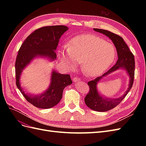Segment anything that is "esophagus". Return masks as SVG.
I'll return each mask as SVG.
<instances>
[{
	"label": "esophagus",
	"mask_w": 146,
	"mask_h": 146,
	"mask_svg": "<svg viewBox=\"0 0 146 146\" xmlns=\"http://www.w3.org/2000/svg\"><path fill=\"white\" fill-rule=\"evenodd\" d=\"M72 80H73V81L75 82V83H76V82H79V81H80V78H78V77H74L73 78H72Z\"/></svg>",
	"instance_id": "1"
}]
</instances>
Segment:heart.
I'll return each instance as SVG.
<instances>
[{
    "mask_svg": "<svg viewBox=\"0 0 146 146\" xmlns=\"http://www.w3.org/2000/svg\"><path fill=\"white\" fill-rule=\"evenodd\" d=\"M60 62L68 69L79 63L83 72L88 76L102 74L113 63L116 56L114 46L93 35H79L70 40L67 47L58 52Z\"/></svg>",
    "mask_w": 146,
    "mask_h": 146,
    "instance_id": "1",
    "label": "heart"
}]
</instances>
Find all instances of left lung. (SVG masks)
I'll list each match as a JSON object with an SVG mask.
<instances>
[{"mask_svg":"<svg viewBox=\"0 0 146 146\" xmlns=\"http://www.w3.org/2000/svg\"><path fill=\"white\" fill-rule=\"evenodd\" d=\"M94 30L105 35L111 39L116 47L118 56V59L115 65L102 76L97 77L94 80L88 83V86H90V92L85 98L86 105L94 111L104 112L116 107L125 98L128 92L131 90L134 80L135 62L134 55L130 52L129 47L122 37L106 30L94 29ZM119 69L125 70L129 77V87L125 93L118 98H107L100 95L97 90V83L101 79Z\"/></svg>","mask_w":146,"mask_h":146,"instance_id":"1","label":"left lung"}]
</instances>
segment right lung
I'll use <instances>...</instances> for the list:
<instances>
[{
	"label": "right lung",
	"instance_id": "1",
	"mask_svg": "<svg viewBox=\"0 0 146 146\" xmlns=\"http://www.w3.org/2000/svg\"><path fill=\"white\" fill-rule=\"evenodd\" d=\"M68 30V27L64 25L38 29L26 38L18 51L15 63L16 86L25 99L37 108L47 109L58 104L62 98L64 88L72 83L69 74H61L52 70L49 86L42 93L34 95L23 90L20 83L21 74L34 59L38 57L54 61L60 39Z\"/></svg>",
	"mask_w": 146,
	"mask_h": 146
}]
</instances>
